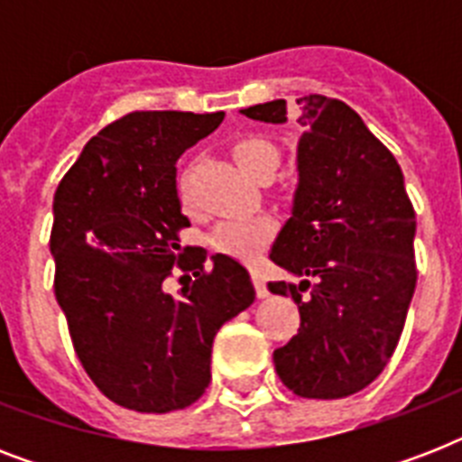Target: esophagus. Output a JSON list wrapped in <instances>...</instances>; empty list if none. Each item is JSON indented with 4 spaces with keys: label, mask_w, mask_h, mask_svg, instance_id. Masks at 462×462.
<instances>
[{
    "label": "esophagus",
    "mask_w": 462,
    "mask_h": 462,
    "mask_svg": "<svg viewBox=\"0 0 462 462\" xmlns=\"http://www.w3.org/2000/svg\"><path fill=\"white\" fill-rule=\"evenodd\" d=\"M252 282H254V288H256V295H259V297H266L268 295L266 281H263V275H261L259 271H254V273H252Z\"/></svg>",
    "instance_id": "esophagus-1"
}]
</instances>
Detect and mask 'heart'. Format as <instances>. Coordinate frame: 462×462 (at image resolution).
<instances>
[{
	"mask_svg": "<svg viewBox=\"0 0 462 462\" xmlns=\"http://www.w3.org/2000/svg\"><path fill=\"white\" fill-rule=\"evenodd\" d=\"M230 153L242 170L249 177H259L263 172H273L278 167V148L263 136L256 134H246L239 139L232 141ZM177 194L184 203L189 199V181L187 174H181L177 180ZM275 235V220L268 216L256 217H232V220H223L217 225L213 235H210V245L213 249L225 256L239 261H252L261 254V249L273 239Z\"/></svg>",
	"mask_w": 462,
	"mask_h": 462,
	"instance_id": "b5f03b06",
	"label": "heart"
}]
</instances>
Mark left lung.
Instances as JSON below:
<instances>
[{"instance_id":"8db88e82","label":"left lung","mask_w":462,"mask_h":462,"mask_svg":"<svg viewBox=\"0 0 462 462\" xmlns=\"http://www.w3.org/2000/svg\"><path fill=\"white\" fill-rule=\"evenodd\" d=\"M297 103L300 187L271 261L307 281L268 282L300 307L297 336L273 362L292 393L333 401L369 386L393 357L417 285V220L398 160L350 105L316 93ZM242 115L281 125L288 105Z\"/></svg>"}]
</instances>
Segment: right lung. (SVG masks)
Here are the masks:
<instances>
[{
    "instance_id": "add662e5",
    "label": "right lung",
    "mask_w": 462,
    "mask_h": 462,
    "mask_svg": "<svg viewBox=\"0 0 462 462\" xmlns=\"http://www.w3.org/2000/svg\"><path fill=\"white\" fill-rule=\"evenodd\" d=\"M225 112H129L86 143L54 191V295L76 357L97 391L126 410L165 415L210 383L213 337L254 302L245 266L180 246L189 227L177 158ZM172 267L191 273L170 296Z\"/></svg>"
}]
</instances>
